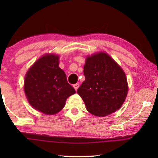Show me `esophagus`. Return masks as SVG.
<instances>
[{
    "instance_id": "esophagus-1",
    "label": "esophagus",
    "mask_w": 158,
    "mask_h": 158,
    "mask_svg": "<svg viewBox=\"0 0 158 158\" xmlns=\"http://www.w3.org/2000/svg\"><path fill=\"white\" fill-rule=\"evenodd\" d=\"M79 86H80L79 83H76V84H74V85H73V87H74V88H75V90H77V88H79Z\"/></svg>"
}]
</instances>
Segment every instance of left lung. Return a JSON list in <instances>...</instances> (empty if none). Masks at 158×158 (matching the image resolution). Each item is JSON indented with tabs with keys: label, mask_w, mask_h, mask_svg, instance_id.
Segmentation results:
<instances>
[{
	"label": "left lung",
	"mask_w": 158,
	"mask_h": 158,
	"mask_svg": "<svg viewBox=\"0 0 158 158\" xmlns=\"http://www.w3.org/2000/svg\"><path fill=\"white\" fill-rule=\"evenodd\" d=\"M83 73L85 80L77 92L90 114L105 116L120 109L128 93L126 75L108 54L88 56Z\"/></svg>",
	"instance_id": "obj_1"
}]
</instances>
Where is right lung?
I'll return each mask as SVG.
<instances>
[{"instance_id": "obj_1", "label": "right lung", "mask_w": 158, "mask_h": 158, "mask_svg": "<svg viewBox=\"0 0 158 158\" xmlns=\"http://www.w3.org/2000/svg\"><path fill=\"white\" fill-rule=\"evenodd\" d=\"M24 92L34 109L47 115L63 109L67 98L75 90L67 81L59 67V56L47 54L36 60L25 76Z\"/></svg>"}]
</instances>
